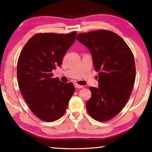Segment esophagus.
Listing matches in <instances>:
<instances>
[{
	"label": "esophagus",
	"mask_w": 152,
	"mask_h": 152,
	"mask_svg": "<svg viewBox=\"0 0 152 152\" xmlns=\"http://www.w3.org/2000/svg\"><path fill=\"white\" fill-rule=\"evenodd\" d=\"M74 86H75L76 88H84V86L79 85V84H74Z\"/></svg>",
	"instance_id": "1"
}]
</instances>
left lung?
<instances>
[{"label": "left lung", "instance_id": "obj_1", "mask_svg": "<svg viewBox=\"0 0 152 152\" xmlns=\"http://www.w3.org/2000/svg\"><path fill=\"white\" fill-rule=\"evenodd\" d=\"M76 39L91 51L99 88L90 87L92 96L86 103L88 114L107 121L121 111L134 86L135 64L133 53L119 35L107 30L80 33Z\"/></svg>", "mask_w": 152, "mask_h": 152}]
</instances>
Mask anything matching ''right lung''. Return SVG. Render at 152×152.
Wrapping results in <instances>:
<instances>
[{"instance_id": "right-lung-1", "label": "right lung", "mask_w": 152, "mask_h": 152, "mask_svg": "<svg viewBox=\"0 0 152 152\" xmlns=\"http://www.w3.org/2000/svg\"><path fill=\"white\" fill-rule=\"evenodd\" d=\"M76 35V31L37 33L19 55L17 74L20 92L31 110L43 121L52 122L62 117L75 91L72 82L53 78L51 72L61 65Z\"/></svg>"}]
</instances>
